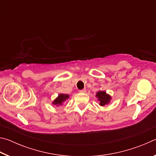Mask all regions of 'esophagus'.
I'll return each mask as SVG.
<instances>
[{"label":"esophagus","mask_w":156,"mask_h":156,"mask_svg":"<svg viewBox=\"0 0 156 156\" xmlns=\"http://www.w3.org/2000/svg\"><path fill=\"white\" fill-rule=\"evenodd\" d=\"M86 89H82V90H80V93H86Z\"/></svg>","instance_id":"obj_1"}]
</instances>
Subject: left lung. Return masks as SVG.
Returning a JSON list of instances; mask_svg holds the SVG:
<instances>
[{
  "instance_id": "8db88e82",
  "label": "left lung",
  "mask_w": 156,
  "mask_h": 156,
  "mask_svg": "<svg viewBox=\"0 0 156 156\" xmlns=\"http://www.w3.org/2000/svg\"><path fill=\"white\" fill-rule=\"evenodd\" d=\"M96 97L98 98V100L99 105L102 107L106 106L108 104H109L112 98V96L109 94H108L106 91L101 90L97 92Z\"/></svg>"
}]
</instances>
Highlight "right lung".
<instances>
[{
    "mask_svg": "<svg viewBox=\"0 0 156 156\" xmlns=\"http://www.w3.org/2000/svg\"><path fill=\"white\" fill-rule=\"evenodd\" d=\"M69 98V96L68 94H60L57 98H55V100L53 101L51 103L52 105H56V107L61 106V105L64 103V102L67 100Z\"/></svg>",
    "mask_w": 156,
    "mask_h": 156,
    "instance_id": "1",
    "label": "right lung"
}]
</instances>
